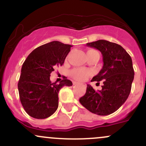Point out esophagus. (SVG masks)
<instances>
[{"instance_id": "obj_1", "label": "esophagus", "mask_w": 146, "mask_h": 146, "mask_svg": "<svg viewBox=\"0 0 146 146\" xmlns=\"http://www.w3.org/2000/svg\"><path fill=\"white\" fill-rule=\"evenodd\" d=\"M73 84L74 85H80V84H79V83L77 82H73Z\"/></svg>"}]
</instances>
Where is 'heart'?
I'll list each match as a JSON object with an SVG mask.
<instances>
[{"mask_svg": "<svg viewBox=\"0 0 146 146\" xmlns=\"http://www.w3.org/2000/svg\"><path fill=\"white\" fill-rule=\"evenodd\" d=\"M93 52H97V51H94V50H89L87 52V54H90V53ZM90 74H91V72L89 70L83 68L74 69V70H72L71 72H70L72 77L74 78L75 80H76V81H82L86 80L88 78V76L89 75H90Z\"/></svg>", "mask_w": 146, "mask_h": 146, "instance_id": "1", "label": "heart"}]
</instances>
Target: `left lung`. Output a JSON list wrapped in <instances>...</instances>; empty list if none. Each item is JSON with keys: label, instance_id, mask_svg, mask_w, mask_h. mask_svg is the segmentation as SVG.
<instances>
[{"label": "left lung", "instance_id": "1", "mask_svg": "<svg viewBox=\"0 0 146 146\" xmlns=\"http://www.w3.org/2000/svg\"><path fill=\"white\" fill-rule=\"evenodd\" d=\"M86 45L102 54V68L91 81H103L104 85L101 90L95 91L88 84L86 94L79 102L93 113L109 115L117 111L129 96L134 77L132 60L120 45L113 42L100 40Z\"/></svg>", "mask_w": 146, "mask_h": 146}]
</instances>
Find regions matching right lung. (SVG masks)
<instances>
[{"label": "right lung", "mask_w": 146, "mask_h": 146, "mask_svg": "<svg viewBox=\"0 0 146 146\" xmlns=\"http://www.w3.org/2000/svg\"><path fill=\"white\" fill-rule=\"evenodd\" d=\"M72 45L53 41L36 48L26 58L18 82L19 98L30 116L44 119L58 106V92L64 86H72L65 78L57 84L50 81L51 73L64 63Z\"/></svg>", "instance_id": "right-lung-1"}]
</instances>
